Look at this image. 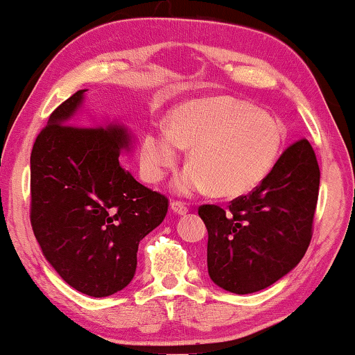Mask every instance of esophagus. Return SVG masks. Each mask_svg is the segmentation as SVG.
I'll return each mask as SVG.
<instances>
[{"label":"esophagus","instance_id":"esophagus-1","mask_svg":"<svg viewBox=\"0 0 355 355\" xmlns=\"http://www.w3.org/2000/svg\"><path fill=\"white\" fill-rule=\"evenodd\" d=\"M171 210L173 213H176V215H186L189 208L184 205L182 202H171Z\"/></svg>","mask_w":355,"mask_h":355}]
</instances>
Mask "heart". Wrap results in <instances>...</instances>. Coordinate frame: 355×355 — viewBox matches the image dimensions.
Instances as JSON below:
<instances>
[{
	"label": "heart",
	"mask_w": 355,
	"mask_h": 355,
	"mask_svg": "<svg viewBox=\"0 0 355 355\" xmlns=\"http://www.w3.org/2000/svg\"><path fill=\"white\" fill-rule=\"evenodd\" d=\"M281 140L271 116L230 96H210L178 106L168 130H148L140 145V166L148 182H159L176 166L181 148H191V166L174 179V192L193 196L211 187L218 197H239L268 174Z\"/></svg>",
	"instance_id": "b5f03b06"
}]
</instances>
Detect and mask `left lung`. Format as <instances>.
I'll return each instance as SVG.
<instances>
[{"label":"left lung","instance_id":"8db88e82","mask_svg":"<svg viewBox=\"0 0 355 355\" xmlns=\"http://www.w3.org/2000/svg\"><path fill=\"white\" fill-rule=\"evenodd\" d=\"M320 168L300 139L284 150L249 196L227 208L198 207L208 231L207 265L213 283L234 294L268 288L302 260L312 239Z\"/></svg>","mask_w":355,"mask_h":355}]
</instances>
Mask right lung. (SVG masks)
Here are the masks:
<instances>
[{"instance_id": "add662e5", "label": "right lung", "mask_w": 355, "mask_h": 355, "mask_svg": "<svg viewBox=\"0 0 355 355\" xmlns=\"http://www.w3.org/2000/svg\"><path fill=\"white\" fill-rule=\"evenodd\" d=\"M85 92L58 106L33 144L31 223L71 288L106 297L132 281L139 242L162 225L168 198L121 166L132 142L124 125H74Z\"/></svg>"}]
</instances>
